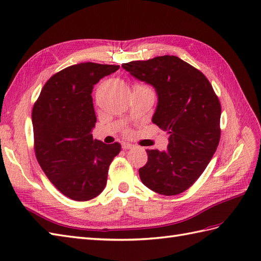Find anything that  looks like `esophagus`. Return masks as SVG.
Returning a JSON list of instances; mask_svg holds the SVG:
<instances>
[{
    "mask_svg": "<svg viewBox=\"0 0 261 261\" xmlns=\"http://www.w3.org/2000/svg\"><path fill=\"white\" fill-rule=\"evenodd\" d=\"M135 146L131 145L129 142H122V148L124 149V150H127V149H132Z\"/></svg>",
    "mask_w": 261,
    "mask_h": 261,
    "instance_id": "34e87169",
    "label": "esophagus"
}]
</instances>
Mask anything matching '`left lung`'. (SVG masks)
I'll return each mask as SVG.
<instances>
[{
  "mask_svg": "<svg viewBox=\"0 0 261 261\" xmlns=\"http://www.w3.org/2000/svg\"><path fill=\"white\" fill-rule=\"evenodd\" d=\"M135 79L156 90L152 122L169 134L166 151L147 149L141 181L166 196L188 190L206 168L219 146L221 104L198 69L176 56H159L122 65Z\"/></svg>",
  "mask_w": 261,
  "mask_h": 261,
  "instance_id": "left-lung-1",
  "label": "left lung"
}]
</instances>
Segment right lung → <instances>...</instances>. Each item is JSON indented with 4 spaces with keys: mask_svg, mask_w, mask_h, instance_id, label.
<instances>
[{
    "mask_svg": "<svg viewBox=\"0 0 261 261\" xmlns=\"http://www.w3.org/2000/svg\"><path fill=\"white\" fill-rule=\"evenodd\" d=\"M118 65L82 63L51 76L32 109L35 151L39 165L55 187L74 201L102 193L108 170L121 150L119 142L93 140L96 123L93 87Z\"/></svg>",
    "mask_w": 261,
    "mask_h": 261,
    "instance_id": "add662e5",
    "label": "right lung"
}]
</instances>
